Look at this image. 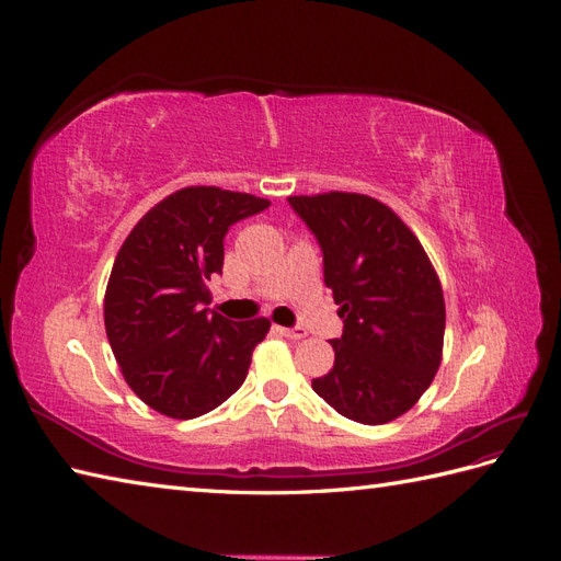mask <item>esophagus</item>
<instances>
[{"instance_id": "1", "label": "esophagus", "mask_w": 561, "mask_h": 561, "mask_svg": "<svg viewBox=\"0 0 561 561\" xmlns=\"http://www.w3.org/2000/svg\"><path fill=\"white\" fill-rule=\"evenodd\" d=\"M276 330L287 339H304V336H307V330H301V328H276Z\"/></svg>"}]
</instances>
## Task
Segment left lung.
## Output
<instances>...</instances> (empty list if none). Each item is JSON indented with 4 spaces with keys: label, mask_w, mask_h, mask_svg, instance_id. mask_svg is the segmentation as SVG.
<instances>
[{
    "label": "left lung",
    "mask_w": 561,
    "mask_h": 561,
    "mask_svg": "<svg viewBox=\"0 0 561 561\" xmlns=\"http://www.w3.org/2000/svg\"><path fill=\"white\" fill-rule=\"evenodd\" d=\"M322 250L344 318L334 367L313 390L342 416L379 426L410 412L443 360L445 297L412 229L365 194L290 196Z\"/></svg>",
    "instance_id": "8db88e82"
}]
</instances>
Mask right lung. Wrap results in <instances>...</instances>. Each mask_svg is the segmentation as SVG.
Wrapping results in <instances>:
<instances>
[{
	"mask_svg": "<svg viewBox=\"0 0 561 561\" xmlns=\"http://www.w3.org/2000/svg\"><path fill=\"white\" fill-rule=\"evenodd\" d=\"M268 206L243 192L184 186L157 203L118 250L105 330L126 383L159 414H208L245 381L271 322L210 313L206 283L222 274L229 227Z\"/></svg>",
	"mask_w": 561,
	"mask_h": 561,
	"instance_id": "1",
	"label": "right lung"
}]
</instances>
